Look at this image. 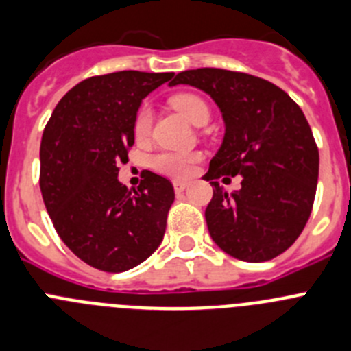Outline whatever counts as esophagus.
Segmentation results:
<instances>
[{
  "mask_svg": "<svg viewBox=\"0 0 351 351\" xmlns=\"http://www.w3.org/2000/svg\"><path fill=\"white\" fill-rule=\"evenodd\" d=\"M189 185H191V183L183 182V180H175V182H173V186H175V192H183Z\"/></svg>",
  "mask_w": 351,
  "mask_h": 351,
  "instance_id": "1",
  "label": "esophagus"
}]
</instances>
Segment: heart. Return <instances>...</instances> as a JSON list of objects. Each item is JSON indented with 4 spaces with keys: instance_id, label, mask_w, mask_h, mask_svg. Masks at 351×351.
<instances>
[{
    "instance_id": "heart-1",
    "label": "heart",
    "mask_w": 351,
    "mask_h": 351,
    "mask_svg": "<svg viewBox=\"0 0 351 351\" xmlns=\"http://www.w3.org/2000/svg\"><path fill=\"white\" fill-rule=\"evenodd\" d=\"M171 104L186 121L197 126L202 117H209V109L206 101L197 95L182 93L171 98ZM150 124H152V110L150 107L143 106L135 116V135L138 138L149 135ZM201 159L197 152H160L152 157V166L157 171L171 176H191L194 173L197 160Z\"/></svg>"
}]
</instances>
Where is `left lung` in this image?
I'll use <instances>...</instances> for the list:
<instances>
[{
    "instance_id": "1",
    "label": "left lung",
    "mask_w": 351,
    "mask_h": 351,
    "mask_svg": "<svg viewBox=\"0 0 351 351\" xmlns=\"http://www.w3.org/2000/svg\"><path fill=\"white\" fill-rule=\"evenodd\" d=\"M189 84L215 100L225 123L220 149L204 178L209 235L242 261H267L289 247L308 221L319 180V149L296 101L261 77L225 69L176 74L169 86ZM243 176L228 195L215 182Z\"/></svg>"
}]
</instances>
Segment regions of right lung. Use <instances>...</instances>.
<instances>
[{
  "label": "right lung",
  "instance_id": "1",
  "mask_svg": "<svg viewBox=\"0 0 351 351\" xmlns=\"http://www.w3.org/2000/svg\"><path fill=\"white\" fill-rule=\"evenodd\" d=\"M173 76L121 71L88 77L62 97L43 131V201L64 244L98 270H130L165 237L171 182L145 171L138 191H128L117 166L135 142L142 100Z\"/></svg>",
  "mask_w": 351,
  "mask_h": 351
}]
</instances>
